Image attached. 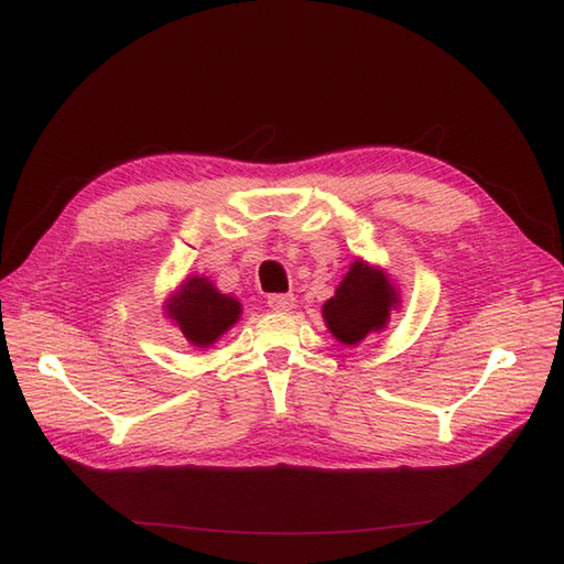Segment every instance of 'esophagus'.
<instances>
[{
	"label": "esophagus",
	"mask_w": 564,
	"mask_h": 564,
	"mask_svg": "<svg viewBox=\"0 0 564 564\" xmlns=\"http://www.w3.org/2000/svg\"><path fill=\"white\" fill-rule=\"evenodd\" d=\"M269 307L275 310V313H285V310H291L295 297L291 293H281V295H269Z\"/></svg>",
	"instance_id": "1"
}]
</instances>
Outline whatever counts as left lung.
<instances>
[{"label":"left lung","instance_id":"left-lung-1","mask_svg":"<svg viewBox=\"0 0 564 564\" xmlns=\"http://www.w3.org/2000/svg\"><path fill=\"white\" fill-rule=\"evenodd\" d=\"M398 305L400 297L388 275L356 259L337 293L322 305V317L334 337L351 346L361 344L368 334L386 329L390 310H398Z\"/></svg>","mask_w":564,"mask_h":564}]
</instances>
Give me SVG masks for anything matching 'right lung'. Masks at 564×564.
<instances>
[{
    "label": "right lung",
    "mask_w": 564,
    "mask_h": 564,
    "mask_svg": "<svg viewBox=\"0 0 564 564\" xmlns=\"http://www.w3.org/2000/svg\"><path fill=\"white\" fill-rule=\"evenodd\" d=\"M164 313L191 344L206 349L235 325L242 305L215 289L206 275H191L170 295Z\"/></svg>",
    "instance_id": "right-lung-1"
}]
</instances>
